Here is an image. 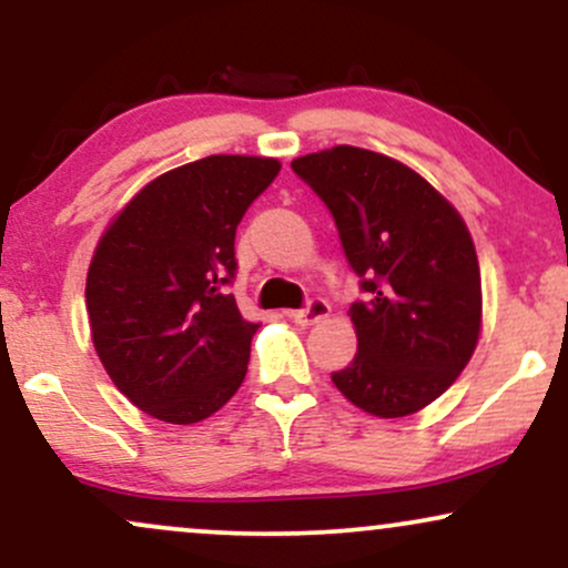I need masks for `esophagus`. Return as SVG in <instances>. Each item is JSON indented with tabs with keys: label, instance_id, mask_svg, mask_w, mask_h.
<instances>
[{
	"label": "esophagus",
	"instance_id": "obj_1",
	"mask_svg": "<svg viewBox=\"0 0 568 568\" xmlns=\"http://www.w3.org/2000/svg\"><path fill=\"white\" fill-rule=\"evenodd\" d=\"M328 312H331V306L325 298H310L302 310L291 312V321L298 325H315V323H321L323 317H328Z\"/></svg>",
	"mask_w": 568,
	"mask_h": 568
}]
</instances>
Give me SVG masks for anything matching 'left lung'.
Instances as JSON below:
<instances>
[{
    "label": "left lung",
    "instance_id": "8db88e82",
    "mask_svg": "<svg viewBox=\"0 0 568 568\" xmlns=\"http://www.w3.org/2000/svg\"><path fill=\"white\" fill-rule=\"evenodd\" d=\"M336 221L366 296L349 306L357 352L336 389L382 419L452 387L480 334V270L470 232L433 186L384 154L334 146L291 162Z\"/></svg>",
    "mask_w": 568,
    "mask_h": 568
}]
</instances>
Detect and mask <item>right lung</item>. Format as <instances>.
Here are the masks:
<instances>
[{
  "label": "right lung",
  "instance_id": "add662e5",
  "mask_svg": "<svg viewBox=\"0 0 568 568\" xmlns=\"http://www.w3.org/2000/svg\"><path fill=\"white\" fill-rule=\"evenodd\" d=\"M277 160L211 154L128 202L90 262V331L122 395L154 419H207L245 379L258 323L240 315L234 234Z\"/></svg>",
  "mask_w": 568,
  "mask_h": 568
}]
</instances>
